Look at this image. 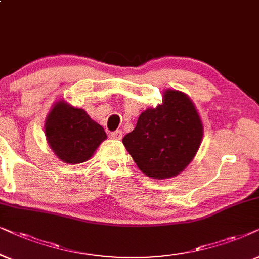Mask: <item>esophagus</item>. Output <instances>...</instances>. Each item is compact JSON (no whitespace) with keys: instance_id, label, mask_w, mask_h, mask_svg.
<instances>
[{"instance_id":"obj_1","label":"esophagus","mask_w":259,"mask_h":259,"mask_svg":"<svg viewBox=\"0 0 259 259\" xmlns=\"http://www.w3.org/2000/svg\"><path fill=\"white\" fill-rule=\"evenodd\" d=\"M122 136H123V133L120 132V130H116V132L110 134V137H111V139H115V140H120L122 139Z\"/></svg>"}]
</instances>
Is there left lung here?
<instances>
[{"mask_svg": "<svg viewBox=\"0 0 259 259\" xmlns=\"http://www.w3.org/2000/svg\"><path fill=\"white\" fill-rule=\"evenodd\" d=\"M163 104L147 109L123 143L137 167L153 179L181 173L195 156L202 139V124L185 94L167 90Z\"/></svg>", "mask_w": 259, "mask_h": 259, "instance_id": "1", "label": "left lung"}]
</instances>
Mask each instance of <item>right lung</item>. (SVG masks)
Returning <instances> with one entry per match:
<instances>
[{
    "label": "right lung",
    "instance_id": "obj_1",
    "mask_svg": "<svg viewBox=\"0 0 259 259\" xmlns=\"http://www.w3.org/2000/svg\"><path fill=\"white\" fill-rule=\"evenodd\" d=\"M47 142L60 160L77 164L89 160L106 139L104 129L82 109L58 102L45 124Z\"/></svg>",
    "mask_w": 259,
    "mask_h": 259
}]
</instances>
